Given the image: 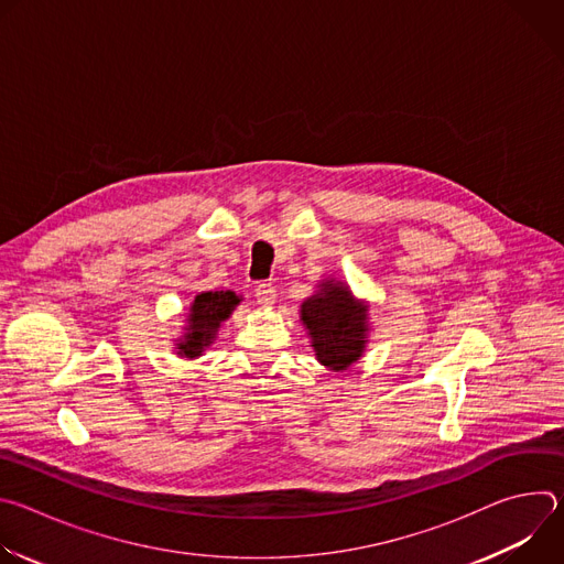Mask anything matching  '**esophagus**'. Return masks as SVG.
<instances>
[{
  "label": "esophagus",
  "mask_w": 564,
  "mask_h": 564,
  "mask_svg": "<svg viewBox=\"0 0 564 564\" xmlns=\"http://www.w3.org/2000/svg\"><path fill=\"white\" fill-rule=\"evenodd\" d=\"M254 296L261 305H272L274 299H276V288L272 283H257V290H254Z\"/></svg>",
  "instance_id": "34e87169"
}]
</instances>
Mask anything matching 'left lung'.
Here are the masks:
<instances>
[{
  "label": "left lung",
  "mask_w": 564,
  "mask_h": 564,
  "mask_svg": "<svg viewBox=\"0 0 564 564\" xmlns=\"http://www.w3.org/2000/svg\"><path fill=\"white\" fill-rule=\"evenodd\" d=\"M321 288L301 305V318L312 335L316 359L333 370H346L366 348V305L339 283L326 281Z\"/></svg>",
  "instance_id": "8db88e82"
}]
</instances>
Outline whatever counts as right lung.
<instances>
[{"mask_svg": "<svg viewBox=\"0 0 564 564\" xmlns=\"http://www.w3.org/2000/svg\"><path fill=\"white\" fill-rule=\"evenodd\" d=\"M238 296L234 292H203L192 303L189 314V333L187 339L178 346L181 355L198 357L205 346L214 341V335L231 310L238 305Z\"/></svg>", "mask_w": 564, "mask_h": 564, "instance_id": "add662e5", "label": "right lung"}]
</instances>
